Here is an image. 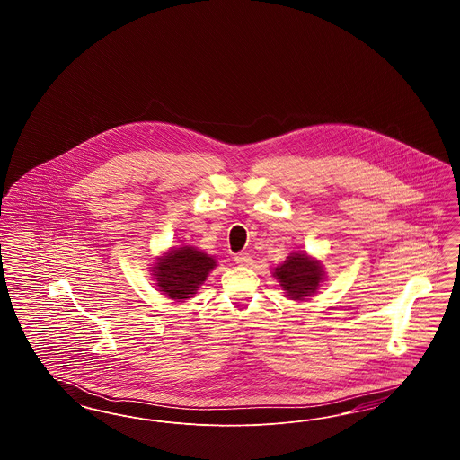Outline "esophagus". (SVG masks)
<instances>
[{
  "label": "esophagus",
  "instance_id": "1",
  "mask_svg": "<svg viewBox=\"0 0 460 460\" xmlns=\"http://www.w3.org/2000/svg\"><path fill=\"white\" fill-rule=\"evenodd\" d=\"M234 262L241 265V267H248V265H252V257L250 255H246V253H238V255H234Z\"/></svg>",
  "mask_w": 460,
  "mask_h": 460
}]
</instances>
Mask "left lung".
Here are the masks:
<instances>
[{
    "label": "left lung",
    "instance_id": "obj_1",
    "mask_svg": "<svg viewBox=\"0 0 460 460\" xmlns=\"http://www.w3.org/2000/svg\"><path fill=\"white\" fill-rule=\"evenodd\" d=\"M272 276L283 288L285 296L295 302L308 300L326 279L323 262L306 252L289 253L285 262L274 267Z\"/></svg>",
    "mask_w": 460,
    "mask_h": 460
}]
</instances>
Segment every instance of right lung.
Returning a JSON list of instances; mask_svg holds the SVG:
<instances>
[{
    "label": "right lung",
    "instance_id": "1",
    "mask_svg": "<svg viewBox=\"0 0 460 460\" xmlns=\"http://www.w3.org/2000/svg\"><path fill=\"white\" fill-rule=\"evenodd\" d=\"M152 278L158 291L175 302H186L197 295L217 261L191 244L172 246L155 259Z\"/></svg>",
    "mask_w": 460,
    "mask_h": 460
}]
</instances>
